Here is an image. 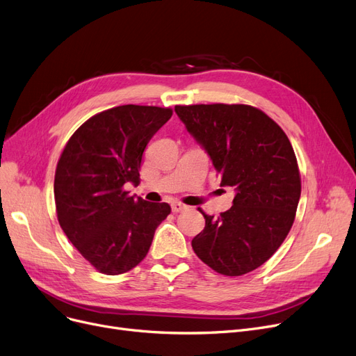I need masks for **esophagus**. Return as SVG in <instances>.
<instances>
[{
  "label": "esophagus",
  "instance_id": "34e87169",
  "mask_svg": "<svg viewBox=\"0 0 356 356\" xmlns=\"http://www.w3.org/2000/svg\"><path fill=\"white\" fill-rule=\"evenodd\" d=\"M184 209H188V207L181 204V202H172V211L173 212H181Z\"/></svg>",
  "mask_w": 356,
  "mask_h": 356
}]
</instances>
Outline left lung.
<instances>
[{
	"label": "left lung",
	"instance_id": "8db88e82",
	"mask_svg": "<svg viewBox=\"0 0 356 356\" xmlns=\"http://www.w3.org/2000/svg\"><path fill=\"white\" fill-rule=\"evenodd\" d=\"M175 111L202 145L221 186L236 191L218 218L204 213L205 228L192 240L196 256L225 276L249 273L280 249L296 220L301 195L297 157L285 132L247 104H192Z\"/></svg>",
	"mask_w": 356,
	"mask_h": 356
}]
</instances>
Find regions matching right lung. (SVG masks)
I'll return each instance as SVG.
<instances>
[{
    "label": "right lung",
    "instance_id": "obj_1",
    "mask_svg": "<svg viewBox=\"0 0 356 356\" xmlns=\"http://www.w3.org/2000/svg\"><path fill=\"white\" fill-rule=\"evenodd\" d=\"M168 107L125 104L100 112L76 129L55 172L60 228L100 273L119 275L147 256L170 205L129 196L125 183H140L143 154L164 123Z\"/></svg>",
    "mask_w": 356,
    "mask_h": 356
}]
</instances>
